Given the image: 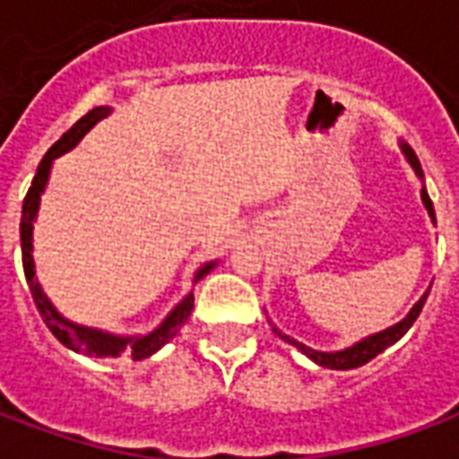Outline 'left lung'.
Here are the masks:
<instances>
[{"instance_id":"8db88e82","label":"left lung","mask_w":459,"mask_h":459,"mask_svg":"<svg viewBox=\"0 0 459 459\" xmlns=\"http://www.w3.org/2000/svg\"><path fill=\"white\" fill-rule=\"evenodd\" d=\"M398 147H401V152H403L405 161L411 164V169L415 171V177L420 179V184H423V169H420V161H418V157H415V152L411 150V144L408 142H398ZM420 201H423L425 211H428V216H430V221L435 223V209H433V201H430V196H428V191H425V186L420 189ZM428 292L430 290H425L423 298L415 302L413 307H411V312L405 315L401 322H395V325H391V327L381 329V332H376V334H368V337L359 339V342H354L351 346H344V349H339V351H317V349H312V346L302 344V342H298V339L288 337L285 332H280L273 322V332L278 334L282 342H288V344L298 346L302 354L307 356V359H312L317 366H325V368H334V371H349V368H359V366L368 364L374 356H378L384 349H388L391 344H395L398 339L403 337L408 329L413 327V322L418 319V315H420V309H423L425 299H428Z\"/></svg>"}]
</instances>
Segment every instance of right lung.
Listing matches in <instances>:
<instances>
[{
	"label": "right lung",
	"instance_id": "obj_1",
	"mask_svg": "<svg viewBox=\"0 0 459 459\" xmlns=\"http://www.w3.org/2000/svg\"><path fill=\"white\" fill-rule=\"evenodd\" d=\"M113 113V108H108V105H100V108H93L91 113L83 115L81 120L75 122L71 130L65 132L61 140L56 142L51 150L46 152L44 160L39 164V169H36V177L31 181V186H29V194H26L24 206H22V263H24V275L26 282H29V290H31V298L36 302V309H39V315L46 322V327L51 329V334H54L58 342L68 349H74V351H81L85 356H122L127 354L132 359H147L154 351H160L161 346L171 342V339L179 334L181 325L189 319L191 309H194V292H186L184 298L174 305L167 317L161 319L157 327L147 332V334H130V337H122V334H113V332H105V329H95V327H85V325H78V322H71V319H65L58 309L54 307V302L46 298L44 288H41V282L36 280V265H34V223L36 216H39V206H41V194L46 191V184H48V177H51V167H54V160H58L61 154L65 152H71L78 144V142L83 140L88 132L93 130L98 122L108 117V115ZM219 260H209V263H204L199 270H196V275H194V282L201 280L206 273H209L213 265H216Z\"/></svg>",
	"mask_w": 459,
	"mask_h": 459
}]
</instances>
